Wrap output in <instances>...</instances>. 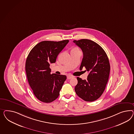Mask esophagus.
I'll return each mask as SVG.
<instances>
[{
    "instance_id": "esophagus-1",
    "label": "esophagus",
    "mask_w": 134,
    "mask_h": 134,
    "mask_svg": "<svg viewBox=\"0 0 134 134\" xmlns=\"http://www.w3.org/2000/svg\"><path fill=\"white\" fill-rule=\"evenodd\" d=\"M72 77H73V76H72V75H68V76H67V79H69V80L71 79H72Z\"/></svg>"
}]
</instances>
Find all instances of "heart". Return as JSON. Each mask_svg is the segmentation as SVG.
I'll list each match as a JSON object with an SVG mask.
<instances>
[{
    "label": "heart",
    "mask_w": 134,
    "mask_h": 134,
    "mask_svg": "<svg viewBox=\"0 0 134 134\" xmlns=\"http://www.w3.org/2000/svg\"><path fill=\"white\" fill-rule=\"evenodd\" d=\"M76 49V50H78V49H77V48H74V49Z\"/></svg>",
    "instance_id": "b5f03b06"
}]
</instances>
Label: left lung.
<instances>
[{
  "label": "left lung",
  "mask_w": 134,
  "mask_h": 134,
  "mask_svg": "<svg viewBox=\"0 0 134 134\" xmlns=\"http://www.w3.org/2000/svg\"><path fill=\"white\" fill-rule=\"evenodd\" d=\"M73 42L83 52L80 70L85 67L89 72L86 80L77 77L78 82L75 90L84 100L94 101L103 94L108 80L110 71L108 58L102 48L92 40L82 39Z\"/></svg>",
  "instance_id": "8db88e82"
}]
</instances>
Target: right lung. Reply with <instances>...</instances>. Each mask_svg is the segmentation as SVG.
Listing matches in <instances>:
<instances>
[{"label":"right lung","mask_w":134,"mask_h":134,"mask_svg":"<svg viewBox=\"0 0 134 134\" xmlns=\"http://www.w3.org/2000/svg\"><path fill=\"white\" fill-rule=\"evenodd\" d=\"M69 41H41L29 53L26 61V75L34 94L40 101L50 103L59 95L66 76L51 74L50 64L55 62L58 55Z\"/></svg>","instance_id":"right-lung-1"}]
</instances>
